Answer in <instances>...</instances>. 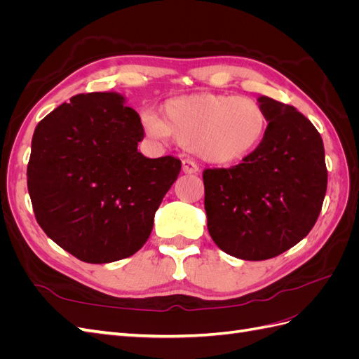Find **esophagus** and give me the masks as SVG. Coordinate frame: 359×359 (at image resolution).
Listing matches in <instances>:
<instances>
[{
	"label": "esophagus",
	"instance_id": "1",
	"mask_svg": "<svg viewBox=\"0 0 359 359\" xmlns=\"http://www.w3.org/2000/svg\"><path fill=\"white\" fill-rule=\"evenodd\" d=\"M199 170L198 165L191 160H182V172L187 173V175H191V173H196Z\"/></svg>",
	"mask_w": 359,
	"mask_h": 359
}]
</instances>
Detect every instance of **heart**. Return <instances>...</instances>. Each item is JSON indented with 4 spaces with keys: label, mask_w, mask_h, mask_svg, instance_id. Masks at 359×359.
Returning a JSON list of instances; mask_svg holds the SVG:
<instances>
[{
    "label": "heart",
    "mask_w": 359,
    "mask_h": 359,
    "mask_svg": "<svg viewBox=\"0 0 359 359\" xmlns=\"http://www.w3.org/2000/svg\"><path fill=\"white\" fill-rule=\"evenodd\" d=\"M269 118L257 100L236 94L201 93L169 99L154 112L142 114L149 137L175 139L212 165H235L262 144Z\"/></svg>",
    "instance_id": "heart-1"
}]
</instances>
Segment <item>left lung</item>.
<instances>
[{
  "instance_id": "8db88e82",
  "label": "left lung",
  "mask_w": 359,
  "mask_h": 359,
  "mask_svg": "<svg viewBox=\"0 0 359 359\" xmlns=\"http://www.w3.org/2000/svg\"><path fill=\"white\" fill-rule=\"evenodd\" d=\"M257 102L269 118L260 147L231 169L203 170L208 232L243 260L276 257L306 238L328 182L316 127L293 106L266 95Z\"/></svg>"
}]
</instances>
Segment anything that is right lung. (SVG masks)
Listing matches in <instances>:
<instances>
[{
	"mask_svg": "<svg viewBox=\"0 0 359 359\" xmlns=\"http://www.w3.org/2000/svg\"><path fill=\"white\" fill-rule=\"evenodd\" d=\"M144 127L119 93L78 94L37 124L28 193L50 240L86 264L135 255L181 161L137 151Z\"/></svg>",
	"mask_w": 359,
	"mask_h": 359,
	"instance_id": "1",
	"label": "right lung"
}]
</instances>
